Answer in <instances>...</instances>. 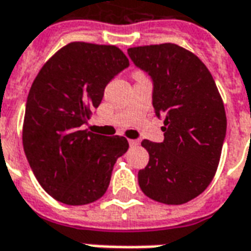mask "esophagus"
<instances>
[{"mask_svg": "<svg viewBox=\"0 0 251 251\" xmlns=\"http://www.w3.org/2000/svg\"><path fill=\"white\" fill-rule=\"evenodd\" d=\"M129 145H130L131 148H136L140 145V141H138V140H129Z\"/></svg>", "mask_w": 251, "mask_h": 251, "instance_id": "1", "label": "esophagus"}]
</instances>
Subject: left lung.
<instances>
[{
  "label": "left lung",
  "mask_w": 251,
  "mask_h": 251,
  "mask_svg": "<svg viewBox=\"0 0 251 251\" xmlns=\"http://www.w3.org/2000/svg\"><path fill=\"white\" fill-rule=\"evenodd\" d=\"M129 56L153 80V107L164 141L144 140L149 163L138 172L148 198L184 204L215 176L226 137V111L215 80L192 52L172 43L133 47Z\"/></svg>",
  "instance_id": "1"
}]
</instances>
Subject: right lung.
<instances>
[{"label":"right lung","instance_id":"1","mask_svg":"<svg viewBox=\"0 0 251 251\" xmlns=\"http://www.w3.org/2000/svg\"><path fill=\"white\" fill-rule=\"evenodd\" d=\"M129 66L115 46L67 44L43 66L26 99L23 145L36 179L47 194L68 205L102 198L125 137L84 129L103 98L104 87Z\"/></svg>","mask_w":251,"mask_h":251}]
</instances>
